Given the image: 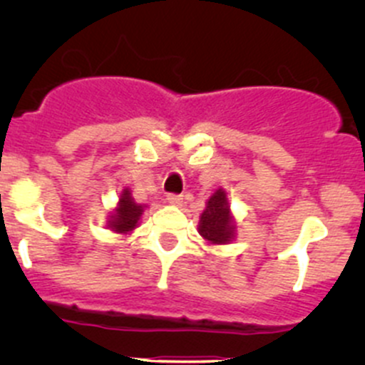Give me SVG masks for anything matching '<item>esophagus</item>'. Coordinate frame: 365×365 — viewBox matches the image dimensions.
I'll use <instances>...</instances> for the list:
<instances>
[{
    "instance_id": "obj_1",
    "label": "esophagus",
    "mask_w": 365,
    "mask_h": 365,
    "mask_svg": "<svg viewBox=\"0 0 365 365\" xmlns=\"http://www.w3.org/2000/svg\"><path fill=\"white\" fill-rule=\"evenodd\" d=\"M168 203L173 206H180L183 203V197L178 196V194H169L168 196Z\"/></svg>"
}]
</instances>
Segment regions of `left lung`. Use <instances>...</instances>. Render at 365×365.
Here are the masks:
<instances>
[{
    "instance_id": "8db88e82",
    "label": "left lung",
    "mask_w": 365,
    "mask_h": 365,
    "mask_svg": "<svg viewBox=\"0 0 365 365\" xmlns=\"http://www.w3.org/2000/svg\"><path fill=\"white\" fill-rule=\"evenodd\" d=\"M197 233L210 245H227L237 238V220H235L227 192L219 187L206 200L203 213L200 215Z\"/></svg>"
}]
</instances>
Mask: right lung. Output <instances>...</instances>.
I'll return each mask as SVG.
<instances>
[{"label":"right lung","mask_w":365,"mask_h":365,"mask_svg":"<svg viewBox=\"0 0 365 365\" xmlns=\"http://www.w3.org/2000/svg\"><path fill=\"white\" fill-rule=\"evenodd\" d=\"M146 208H148V205L135 203L130 189H128V187H123L120 196H118L116 206L109 212L106 226H108V230H111L113 233L127 237V235L134 233V231L138 230L139 220H141Z\"/></svg>","instance_id":"right-lung-1"}]
</instances>
